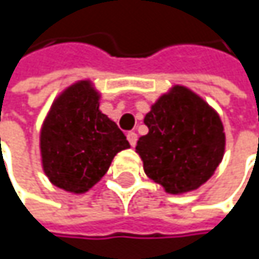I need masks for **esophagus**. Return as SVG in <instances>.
I'll list each match as a JSON object with an SVG mask.
<instances>
[{
  "instance_id": "esophagus-1",
  "label": "esophagus",
  "mask_w": 259,
  "mask_h": 259,
  "mask_svg": "<svg viewBox=\"0 0 259 259\" xmlns=\"http://www.w3.org/2000/svg\"><path fill=\"white\" fill-rule=\"evenodd\" d=\"M127 141H129V144L132 147H135L136 145V141H138V135L135 132H129L127 133Z\"/></svg>"
}]
</instances>
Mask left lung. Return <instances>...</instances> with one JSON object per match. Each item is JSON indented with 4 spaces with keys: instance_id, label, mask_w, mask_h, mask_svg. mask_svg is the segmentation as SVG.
Returning <instances> with one entry per match:
<instances>
[{
    "instance_id": "obj_1",
    "label": "left lung",
    "mask_w": 259,
    "mask_h": 259,
    "mask_svg": "<svg viewBox=\"0 0 259 259\" xmlns=\"http://www.w3.org/2000/svg\"><path fill=\"white\" fill-rule=\"evenodd\" d=\"M148 133L136 153L145 174L168 193H184L208 180L225 151L222 121L199 96L176 85L163 94L144 118Z\"/></svg>"
}]
</instances>
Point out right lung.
Instances as JSON below:
<instances>
[{"mask_svg":"<svg viewBox=\"0 0 259 259\" xmlns=\"http://www.w3.org/2000/svg\"><path fill=\"white\" fill-rule=\"evenodd\" d=\"M129 147L124 133L99 111V93L90 80L76 82L58 96L40 132L45 174L73 193L91 189L114 156Z\"/></svg>","mask_w":259,"mask_h":259,"instance_id":"1","label":"right lung"}]
</instances>
